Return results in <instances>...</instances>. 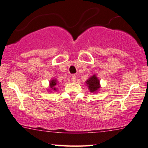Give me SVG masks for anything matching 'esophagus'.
<instances>
[{
    "label": "esophagus",
    "mask_w": 148,
    "mask_h": 148,
    "mask_svg": "<svg viewBox=\"0 0 148 148\" xmlns=\"http://www.w3.org/2000/svg\"><path fill=\"white\" fill-rule=\"evenodd\" d=\"M76 79H76V76L75 75H73L72 76V82H74V83L76 82Z\"/></svg>",
    "instance_id": "esophagus-1"
}]
</instances>
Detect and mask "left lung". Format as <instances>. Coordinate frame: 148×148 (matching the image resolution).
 Here are the masks:
<instances>
[{
	"mask_svg": "<svg viewBox=\"0 0 148 148\" xmlns=\"http://www.w3.org/2000/svg\"><path fill=\"white\" fill-rule=\"evenodd\" d=\"M86 84H87V86L88 87L90 92L92 93H96L100 88L99 80L98 79V78L97 77L95 74L90 77L86 81Z\"/></svg>",
	"mask_w": 148,
	"mask_h": 148,
	"instance_id": "obj_1",
	"label": "left lung"
}]
</instances>
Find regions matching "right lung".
I'll list each match as a JSON object with an SVG mask.
<instances>
[{
  "label": "right lung",
  "mask_w": 148,
  "mask_h": 148,
  "mask_svg": "<svg viewBox=\"0 0 148 148\" xmlns=\"http://www.w3.org/2000/svg\"><path fill=\"white\" fill-rule=\"evenodd\" d=\"M58 84V81L56 79H52L51 81H50V83H49V87L51 90H53V91H56L57 90V88H56V85Z\"/></svg>",
  "instance_id": "add662e5"
}]
</instances>
